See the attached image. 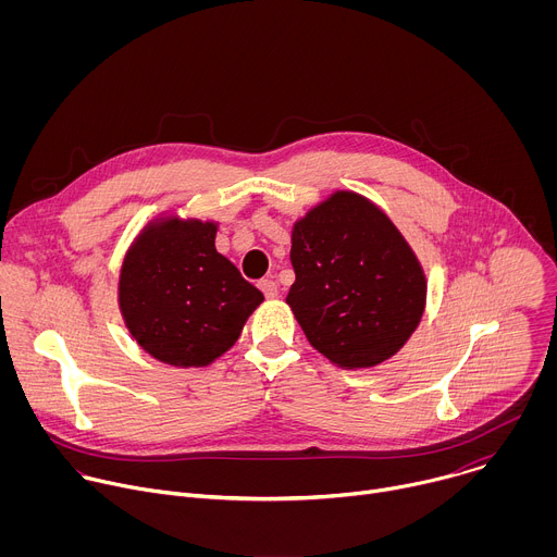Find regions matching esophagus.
<instances>
[{
  "label": "esophagus",
  "instance_id": "34e87169",
  "mask_svg": "<svg viewBox=\"0 0 557 557\" xmlns=\"http://www.w3.org/2000/svg\"><path fill=\"white\" fill-rule=\"evenodd\" d=\"M258 286H260V290L264 293V297H269V299L277 297V284H275L273 280H262Z\"/></svg>",
  "mask_w": 557,
  "mask_h": 557
}]
</instances>
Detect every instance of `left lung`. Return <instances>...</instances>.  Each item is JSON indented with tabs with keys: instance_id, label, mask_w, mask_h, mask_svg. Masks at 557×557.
I'll list each match as a JSON object with an SVG mask.
<instances>
[{
	"instance_id": "1",
	"label": "left lung",
	"mask_w": 557,
	"mask_h": 557,
	"mask_svg": "<svg viewBox=\"0 0 557 557\" xmlns=\"http://www.w3.org/2000/svg\"><path fill=\"white\" fill-rule=\"evenodd\" d=\"M288 306L306 339L342 368H370L421 322L425 275L404 235L366 198L339 191L293 228Z\"/></svg>"
}]
</instances>
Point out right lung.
Instances as JSON below:
<instances>
[{
  "instance_id": "1",
  "label": "right lung",
  "mask_w": 557,
  "mask_h": 557,
  "mask_svg": "<svg viewBox=\"0 0 557 557\" xmlns=\"http://www.w3.org/2000/svg\"><path fill=\"white\" fill-rule=\"evenodd\" d=\"M262 299L215 251L213 222L149 226L121 271L119 301L129 333L170 366L198 368L226 352Z\"/></svg>"
}]
</instances>
